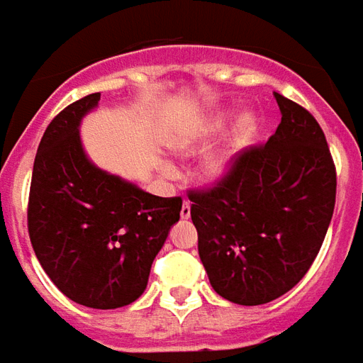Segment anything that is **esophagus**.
Returning <instances> with one entry per match:
<instances>
[{
	"label": "esophagus",
	"mask_w": 363,
	"mask_h": 363,
	"mask_svg": "<svg viewBox=\"0 0 363 363\" xmlns=\"http://www.w3.org/2000/svg\"><path fill=\"white\" fill-rule=\"evenodd\" d=\"M179 216H182V220H189V218H191V203H189L187 199L182 203V211H179Z\"/></svg>",
	"instance_id": "obj_1"
}]
</instances>
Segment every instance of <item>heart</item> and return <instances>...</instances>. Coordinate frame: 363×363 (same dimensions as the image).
I'll list each match as a JSON object with an SVG mask.
<instances>
[{"label":"heart","instance_id":"b5f03b06","mask_svg":"<svg viewBox=\"0 0 363 363\" xmlns=\"http://www.w3.org/2000/svg\"><path fill=\"white\" fill-rule=\"evenodd\" d=\"M230 121H232V111H225V109L213 111V113L206 116L203 119H199L198 123L189 131H186L184 135H179L174 142V147L179 153H184V155L198 153L199 150L208 147L218 135H221L223 130L230 125ZM257 128H259V121H257L255 111L240 113L238 119L232 123L230 131H228L225 140L203 157V162H201L203 174L211 177V179L225 176L232 169V165L235 164L238 155L252 143L255 133H257ZM162 172L169 177H174L177 174L176 165L172 164V162H164L162 164Z\"/></svg>","mask_w":363,"mask_h":363}]
</instances>
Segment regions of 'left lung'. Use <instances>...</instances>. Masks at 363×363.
Instances as JSON below:
<instances>
[{
	"mask_svg": "<svg viewBox=\"0 0 363 363\" xmlns=\"http://www.w3.org/2000/svg\"><path fill=\"white\" fill-rule=\"evenodd\" d=\"M274 97L281 121L266 145L240 153L218 186L189 191L211 288L240 306L276 300L306 276L335 206L334 160L320 123Z\"/></svg>",
	"mask_w": 363,
	"mask_h": 363,
	"instance_id": "left-lung-1",
	"label": "left lung"
}]
</instances>
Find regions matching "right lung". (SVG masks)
I'll return each instance as SVG.
<instances>
[{"instance_id": "obj_1", "label": "right lung", "mask_w": 363, "mask_h": 363, "mask_svg": "<svg viewBox=\"0 0 363 363\" xmlns=\"http://www.w3.org/2000/svg\"><path fill=\"white\" fill-rule=\"evenodd\" d=\"M99 96L67 106L43 133L28 230L43 272L63 296L94 310H116L143 294L153 259L179 220L182 198L152 196L87 157L79 123Z\"/></svg>"}]
</instances>
